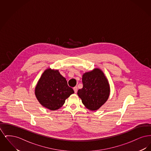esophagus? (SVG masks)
<instances>
[{
  "instance_id": "obj_1",
  "label": "esophagus",
  "mask_w": 151,
  "mask_h": 151,
  "mask_svg": "<svg viewBox=\"0 0 151 151\" xmlns=\"http://www.w3.org/2000/svg\"><path fill=\"white\" fill-rule=\"evenodd\" d=\"M73 91H74V92H75V93H77V92H78V87H77V86H75V87L73 88Z\"/></svg>"
}]
</instances>
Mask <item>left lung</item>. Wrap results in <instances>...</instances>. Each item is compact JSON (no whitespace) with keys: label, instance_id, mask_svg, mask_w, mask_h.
I'll list each match as a JSON object with an SVG mask.
<instances>
[{"label":"left lung","instance_id":"obj_1","mask_svg":"<svg viewBox=\"0 0 151 151\" xmlns=\"http://www.w3.org/2000/svg\"><path fill=\"white\" fill-rule=\"evenodd\" d=\"M83 86L78 91L82 103L87 109L95 111L108 100L110 86L104 72L99 68L86 72L82 78Z\"/></svg>","mask_w":151,"mask_h":151}]
</instances>
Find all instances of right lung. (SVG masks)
<instances>
[{"label": "right lung", "mask_w": 151, "mask_h": 151, "mask_svg": "<svg viewBox=\"0 0 151 151\" xmlns=\"http://www.w3.org/2000/svg\"><path fill=\"white\" fill-rule=\"evenodd\" d=\"M73 93L59 71L51 68L43 72L35 88V95L39 102L51 110L61 108L65 100Z\"/></svg>", "instance_id": "add662e5"}]
</instances>
